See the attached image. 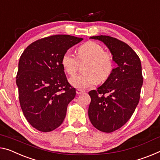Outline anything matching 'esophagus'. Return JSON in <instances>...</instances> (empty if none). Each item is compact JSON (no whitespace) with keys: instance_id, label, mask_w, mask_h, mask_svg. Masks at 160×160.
<instances>
[{"instance_id":"1","label":"esophagus","mask_w":160,"mask_h":160,"mask_svg":"<svg viewBox=\"0 0 160 160\" xmlns=\"http://www.w3.org/2000/svg\"><path fill=\"white\" fill-rule=\"evenodd\" d=\"M83 93H85L84 90H82V89H77V94H83Z\"/></svg>"}]
</instances>
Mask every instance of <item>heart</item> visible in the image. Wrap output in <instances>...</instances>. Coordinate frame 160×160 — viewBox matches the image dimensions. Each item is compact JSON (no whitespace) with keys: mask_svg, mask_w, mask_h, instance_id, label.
<instances>
[{"mask_svg":"<svg viewBox=\"0 0 160 160\" xmlns=\"http://www.w3.org/2000/svg\"><path fill=\"white\" fill-rule=\"evenodd\" d=\"M87 61L83 67L85 73L70 80L73 87L79 89L93 87L98 82H105L114 71V62L112 53L105 51L104 46L93 41L80 46L77 56L69 51H66L61 58V64L66 72L73 77L78 72L79 63Z\"/></svg>","mask_w":160,"mask_h":160,"instance_id":"1","label":"heart"}]
</instances>
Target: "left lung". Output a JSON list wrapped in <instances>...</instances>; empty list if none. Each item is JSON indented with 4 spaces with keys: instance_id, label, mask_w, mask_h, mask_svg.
Returning <instances> with one entry per match:
<instances>
[{
    "instance_id": "obj_1",
    "label": "left lung",
    "mask_w": 160,
    "mask_h": 160,
    "mask_svg": "<svg viewBox=\"0 0 160 160\" xmlns=\"http://www.w3.org/2000/svg\"><path fill=\"white\" fill-rule=\"evenodd\" d=\"M104 42L118 66L109 78L97 88L88 92L91 103L88 117L101 132H114L128 122L139 102L143 83L139 57L130 46L109 36H92Z\"/></svg>"
}]
</instances>
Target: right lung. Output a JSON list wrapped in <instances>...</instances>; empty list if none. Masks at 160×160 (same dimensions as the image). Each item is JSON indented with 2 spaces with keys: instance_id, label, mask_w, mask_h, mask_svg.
<instances>
[{
  "instance_id": "1",
  "label": "right lung",
  "mask_w": 160,
  "mask_h": 160,
  "mask_svg": "<svg viewBox=\"0 0 160 160\" xmlns=\"http://www.w3.org/2000/svg\"><path fill=\"white\" fill-rule=\"evenodd\" d=\"M82 40L49 36L31 43L21 56L16 76L19 102L27 121L38 131H53L64 120L76 89L68 82L61 58Z\"/></svg>"
}]
</instances>
